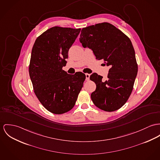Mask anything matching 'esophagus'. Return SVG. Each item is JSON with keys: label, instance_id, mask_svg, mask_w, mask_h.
I'll use <instances>...</instances> for the list:
<instances>
[{"label": "esophagus", "instance_id": "34e87169", "mask_svg": "<svg viewBox=\"0 0 160 160\" xmlns=\"http://www.w3.org/2000/svg\"><path fill=\"white\" fill-rule=\"evenodd\" d=\"M86 80H89V77H90V74H86Z\"/></svg>", "mask_w": 160, "mask_h": 160}]
</instances>
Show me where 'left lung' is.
<instances>
[{"instance_id":"obj_1","label":"left lung","mask_w":160,"mask_h":160,"mask_svg":"<svg viewBox=\"0 0 160 160\" xmlns=\"http://www.w3.org/2000/svg\"><path fill=\"white\" fill-rule=\"evenodd\" d=\"M80 42L92 50L96 59L110 66L108 78L92 74L90 79L96 85L91 98L94 104L105 111L121 108L129 98L138 72L135 52L129 38L113 25L103 22L83 28Z\"/></svg>"}]
</instances>
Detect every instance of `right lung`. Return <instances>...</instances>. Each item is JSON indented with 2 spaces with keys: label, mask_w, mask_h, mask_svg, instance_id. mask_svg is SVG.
Returning <instances> with one entry per match:
<instances>
[{
  "label": "right lung",
  "mask_w": 160,
  "mask_h": 160,
  "mask_svg": "<svg viewBox=\"0 0 160 160\" xmlns=\"http://www.w3.org/2000/svg\"><path fill=\"white\" fill-rule=\"evenodd\" d=\"M80 30L52 27L37 38L32 48L29 75L34 92L41 104L54 114L74 107L86 78L81 72L71 75L62 69Z\"/></svg>",
  "instance_id": "1"
}]
</instances>
